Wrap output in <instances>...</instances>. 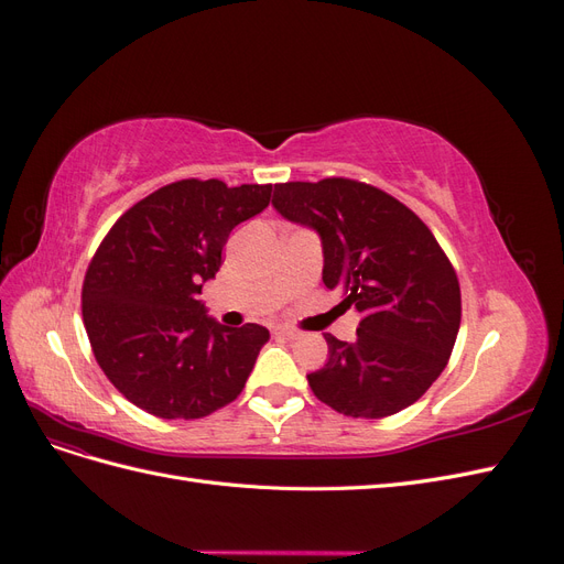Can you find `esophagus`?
<instances>
[{"mask_svg":"<svg viewBox=\"0 0 564 564\" xmlns=\"http://www.w3.org/2000/svg\"><path fill=\"white\" fill-rule=\"evenodd\" d=\"M275 334H278V336H284V338H289V340H294V338L301 336V332L294 329V327H275Z\"/></svg>","mask_w":564,"mask_h":564,"instance_id":"obj_1","label":"esophagus"}]
</instances>
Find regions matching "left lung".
<instances>
[{
    "mask_svg": "<svg viewBox=\"0 0 564 564\" xmlns=\"http://www.w3.org/2000/svg\"><path fill=\"white\" fill-rule=\"evenodd\" d=\"M272 207L319 235L322 282L362 315L352 344L324 334L329 360L308 373L315 398L352 419L414 404L447 367L460 324L456 272L429 226L350 178L280 183Z\"/></svg>",
    "mask_w": 564,
    "mask_h": 564,
    "instance_id": "1",
    "label": "left lung"
}]
</instances>
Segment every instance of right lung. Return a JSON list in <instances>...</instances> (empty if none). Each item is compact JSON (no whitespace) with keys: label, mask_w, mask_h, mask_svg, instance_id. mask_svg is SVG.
Instances as JSON below:
<instances>
[{"label":"right lung","mask_w":564,"mask_h":564,"mask_svg":"<svg viewBox=\"0 0 564 564\" xmlns=\"http://www.w3.org/2000/svg\"><path fill=\"white\" fill-rule=\"evenodd\" d=\"M272 185L185 178L117 218L89 263L82 317L110 383L160 419H202L240 395L268 329L226 327L197 299L235 226Z\"/></svg>","instance_id":"right-lung-1"}]
</instances>
